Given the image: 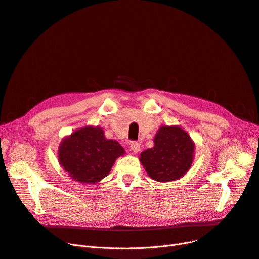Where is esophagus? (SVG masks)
<instances>
[{"instance_id": "obj_1", "label": "esophagus", "mask_w": 259, "mask_h": 259, "mask_svg": "<svg viewBox=\"0 0 259 259\" xmlns=\"http://www.w3.org/2000/svg\"><path fill=\"white\" fill-rule=\"evenodd\" d=\"M130 148L134 153H138L139 150H140V144L137 141H132L130 144Z\"/></svg>"}]
</instances>
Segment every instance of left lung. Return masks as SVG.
Instances as JSON below:
<instances>
[{"instance_id":"obj_1","label":"left lung","mask_w":259,"mask_h":259,"mask_svg":"<svg viewBox=\"0 0 259 259\" xmlns=\"http://www.w3.org/2000/svg\"><path fill=\"white\" fill-rule=\"evenodd\" d=\"M154 147L141 152L139 160L149 177L158 182L180 179L191 168L194 141L180 126H160L154 137Z\"/></svg>"}]
</instances>
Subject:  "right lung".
<instances>
[{
    "label": "right lung",
    "mask_w": 259,
    "mask_h": 259,
    "mask_svg": "<svg viewBox=\"0 0 259 259\" xmlns=\"http://www.w3.org/2000/svg\"><path fill=\"white\" fill-rule=\"evenodd\" d=\"M124 153L118 141L105 137L103 128L84 126L61 141L58 155L72 179L95 184L108 176L115 159Z\"/></svg>",
    "instance_id": "add662e5"
}]
</instances>
